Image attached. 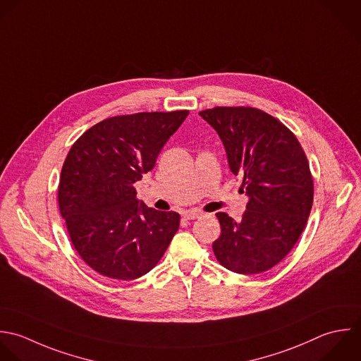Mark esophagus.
<instances>
[{
  "mask_svg": "<svg viewBox=\"0 0 361 361\" xmlns=\"http://www.w3.org/2000/svg\"><path fill=\"white\" fill-rule=\"evenodd\" d=\"M183 215H184L185 219H197V218H200L202 215V212H200L197 209H190V211H184Z\"/></svg>",
  "mask_w": 361,
  "mask_h": 361,
  "instance_id": "obj_1",
  "label": "esophagus"
}]
</instances>
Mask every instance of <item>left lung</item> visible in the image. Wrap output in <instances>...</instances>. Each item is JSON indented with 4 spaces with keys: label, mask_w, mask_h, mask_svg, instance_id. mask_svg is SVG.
Returning <instances> with one entry per match:
<instances>
[{
    "label": "left lung",
    "mask_w": 361,
    "mask_h": 361,
    "mask_svg": "<svg viewBox=\"0 0 361 361\" xmlns=\"http://www.w3.org/2000/svg\"><path fill=\"white\" fill-rule=\"evenodd\" d=\"M200 115L216 130L231 171L243 176L249 202L240 221L218 212V262L238 274L279 264L300 239L314 201V181L295 135L274 116L250 106H216Z\"/></svg>",
    "instance_id": "1"
}]
</instances>
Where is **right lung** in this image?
Masks as SVG:
<instances>
[{"label":"right lung","mask_w":361,"mask_h":361,"mask_svg":"<svg viewBox=\"0 0 361 361\" xmlns=\"http://www.w3.org/2000/svg\"><path fill=\"white\" fill-rule=\"evenodd\" d=\"M188 111L104 119L71 146L60 176L59 208L77 253L97 273L135 280L163 257L180 226L177 212L149 208L133 184Z\"/></svg>","instance_id":"1"}]
</instances>
